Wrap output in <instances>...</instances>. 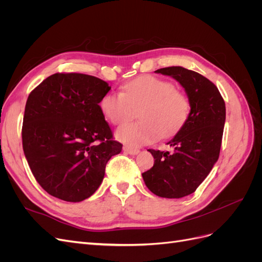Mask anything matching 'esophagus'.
<instances>
[{"label":"esophagus","instance_id":"1","mask_svg":"<svg viewBox=\"0 0 262 262\" xmlns=\"http://www.w3.org/2000/svg\"><path fill=\"white\" fill-rule=\"evenodd\" d=\"M123 150L125 153H128L130 155H137L140 153V149L138 148H133L131 146H123Z\"/></svg>","mask_w":262,"mask_h":262}]
</instances>
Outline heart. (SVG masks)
Here are the masks:
<instances>
[{
  "label": "heart",
  "mask_w": 262,
  "mask_h": 262,
  "mask_svg": "<svg viewBox=\"0 0 262 262\" xmlns=\"http://www.w3.org/2000/svg\"><path fill=\"white\" fill-rule=\"evenodd\" d=\"M190 100L171 82L142 75L126 83L122 93H107L100 100L101 113L115 125L130 121L137 115L141 121L120 126L116 138L130 146L168 138L184 126L190 114Z\"/></svg>",
  "instance_id": "1"
}]
</instances>
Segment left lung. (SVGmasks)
<instances>
[{
  "label": "left lung",
  "mask_w": 262,
  "mask_h": 262,
  "mask_svg": "<svg viewBox=\"0 0 262 262\" xmlns=\"http://www.w3.org/2000/svg\"><path fill=\"white\" fill-rule=\"evenodd\" d=\"M156 73L175 78L190 100V114L184 126L167 144L173 152L148 149L154 165L142 173L154 194L179 199L191 194L207 178L219 160L225 123L223 97L207 77L182 67H169Z\"/></svg>",
  "instance_id": "obj_1"
}]
</instances>
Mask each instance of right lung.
Instances as JSON below:
<instances>
[{
  "label": "right lung",
  "mask_w": 262,
  "mask_h": 262,
  "mask_svg": "<svg viewBox=\"0 0 262 262\" xmlns=\"http://www.w3.org/2000/svg\"><path fill=\"white\" fill-rule=\"evenodd\" d=\"M108 83L81 73H55L29 94L24 114L23 149L45 191L68 202L90 198L100 186L114 140L99 102Z\"/></svg>",
  "instance_id": "add662e5"
}]
</instances>
